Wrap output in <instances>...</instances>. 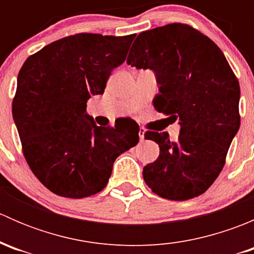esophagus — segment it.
<instances>
[{
  "instance_id": "esophagus-1",
  "label": "esophagus",
  "mask_w": 254,
  "mask_h": 254,
  "mask_svg": "<svg viewBox=\"0 0 254 254\" xmlns=\"http://www.w3.org/2000/svg\"><path fill=\"white\" fill-rule=\"evenodd\" d=\"M139 137H140V140H142L145 139V130L142 129V127H140V130H139Z\"/></svg>"
}]
</instances>
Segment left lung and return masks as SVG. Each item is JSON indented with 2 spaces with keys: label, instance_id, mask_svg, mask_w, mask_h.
<instances>
[{
  "label": "left lung",
  "instance_id": "8db88e82",
  "mask_svg": "<svg viewBox=\"0 0 254 254\" xmlns=\"http://www.w3.org/2000/svg\"><path fill=\"white\" fill-rule=\"evenodd\" d=\"M127 65L156 73L158 112L178 120L177 141L167 132L146 131L160 156L143 167L151 190L170 200H188L206 191L224 168L240 129V83L220 48L193 27L172 23L140 33Z\"/></svg>",
  "mask_w": 254,
  "mask_h": 254
}]
</instances>
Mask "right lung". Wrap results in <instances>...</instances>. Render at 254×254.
I'll use <instances>...</instances> for the list:
<instances>
[{
  "label": "right lung",
  "instance_id": "right-lung-1",
  "mask_svg": "<svg viewBox=\"0 0 254 254\" xmlns=\"http://www.w3.org/2000/svg\"><path fill=\"white\" fill-rule=\"evenodd\" d=\"M135 34L79 33L51 43L25 60L18 73L12 114L23 155L53 193L81 199L101 191L119 155L139 142L132 120L97 127L86 113L103 94Z\"/></svg>",
  "mask_w": 254,
  "mask_h": 254
}]
</instances>
